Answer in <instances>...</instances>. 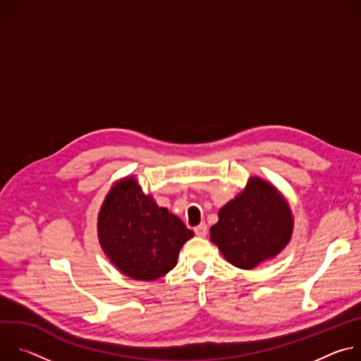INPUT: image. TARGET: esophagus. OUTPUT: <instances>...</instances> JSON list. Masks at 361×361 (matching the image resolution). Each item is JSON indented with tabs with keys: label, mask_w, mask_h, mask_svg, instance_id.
I'll return each mask as SVG.
<instances>
[{
	"label": "esophagus",
	"mask_w": 361,
	"mask_h": 361,
	"mask_svg": "<svg viewBox=\"0 0 361 361\" xmlns=\"http://www.w3.org/2000/svg\"><path fill=\"white\" fill-rule=\"evenodd\" d=\"M194 233H195L198 237H205V235H207V226H205L204 223H201L200 226H197V227L194 228Z\"/></svg>",
	"instance_id": "34e87169"
}]
</instances>
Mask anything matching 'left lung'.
I'll return each instance as SVG.
<instances>
[{"label":"left lung","instance_id":"1","mask_svg":"<svg viewBox=\"0 0 361 361\" xmlns=\"http://www.w3.org/2000/svg\"><path fill=\"white\" fill-rule=\"evenodd\" d=\"M293 230L287 198L270 181L252 176L220 209L210 240L230 264L251 270L277 257L290 243Z\"/></svg>","mask_w":361,"mask_h":361}]
</instances>
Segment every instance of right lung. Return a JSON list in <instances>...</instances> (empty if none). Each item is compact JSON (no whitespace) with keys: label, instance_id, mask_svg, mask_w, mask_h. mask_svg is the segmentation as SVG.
Segmentation results:
<instances>
[{"label":"right lung","instance_id":"obj_1","mask_svg":"<svg viewBox=\"0 0 361 361\" xmlns=\"http://www.w3.org/2000/svg\"><path fill=\"white\" fill-rule=\"evenodd\" d=\"M99 245L127 277L154 281L176 264L184 243L194 233L166 207L145 194L134 176L117 180L97 217Z\"/></svg>","mask_w":361,"mask_h":361}]
</instances>
